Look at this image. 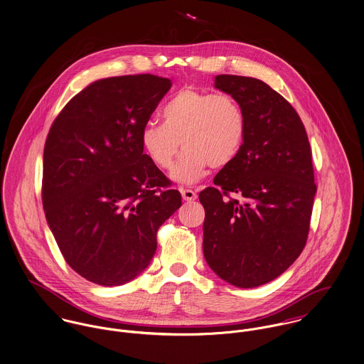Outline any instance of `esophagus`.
Wrapping results in <instances>:
<instances>
[{"label":"esophagus","instance_id":"1","mask_svg":"<svg viewBox=\"0 0 364 364\" xmlns=\"http://www.w3.org/2000/svg\"><path fill=\"white\" fill-rule=\"evenodd\" d=\"M180 193H181V197H183L184 201H194V200H197V193L190 190V188H181Z\"/></svg>","mask_w":364,"mask_h":364}]
</instances>
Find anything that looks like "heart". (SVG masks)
Here are the masks:
<instances>
[{"mask_svg":"<svg viewBox=\"0 0 364 364\" xmlns=\"http://www.w3.org/2000/svg\"><path fill=\"white\" fill-rule=\"evenodd\" d=\"M162 122H146L141 129L145 155L161 170L174 167L176 181L193 184L201 180L208 166L223 167L235 161L245 138L242 105L228 93L184 87L163 107Z\"/></svg>","mask_w":364,"mask_h":364,"instance_id":"obj_1","label":"heart"}]
</instances>
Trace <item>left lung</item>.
I'll use <instances>...</instances> for the list:
<instances>
[{
	"instance_id": "8db88e82",
	"label": "left lung",
	"mask_w": 364,
	"mask_h": 364,
	"mask_svg": "<svg viewBox=\"0 0 364 364\" xmlns=\"http://www.w3.org/2000/svg\"><path fill=\"white\" fill-rule=\"evenodd\" d=\"M245 114V138L233 162L200 193L205 209L203 257L237 287L274 281L301 254L317 186L304 125L291 105L265 82L215 77Z\"/></svg>"
}]
</instances>
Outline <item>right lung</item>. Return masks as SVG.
Listing matches in <instances>:
<instances>
[{
    "label": "right lung",
    "instance_id": "add662e5",
    "mask_svg": "<svg viewBox=\"0 0 364 364\" xmlns=\"http://www.w3.org/2000/svg\"><path fill=\"white\" fill-rule=\"evenodd\" d=\"M171 81L141 74L93 82L53 122L41 200L67 264L82 278L119 286L155 255L159 228L181 196L149 161L141 129Z\"/></svg>",
    "mask_w": 364,
    "mask_h": 364
}]
</instances>
